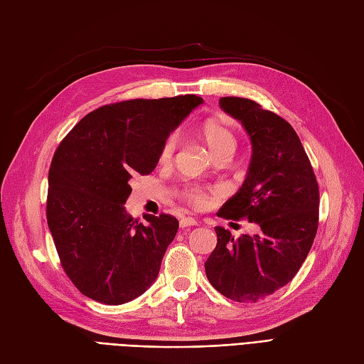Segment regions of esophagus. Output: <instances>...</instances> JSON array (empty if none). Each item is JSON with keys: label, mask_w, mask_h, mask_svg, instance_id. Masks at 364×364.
<instances>
[{"label": "esophagus", "mask_w": 364, "mask_h": 364, "mask_svg": "<svg viewBox=\"0 0 364 364\" xmlns=\"http://www.w3.org/2000/svg\"><path fill=\"white\" fill-rule=\"evenodd\" d=\"M197 225V220L193 218V217H183L181 218V228L185 229V228H191V226H196Z\"/></svg>", "instance_id": "esophagus-1"}]
</instances>
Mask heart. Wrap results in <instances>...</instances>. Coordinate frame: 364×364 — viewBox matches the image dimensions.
<instances>
[{"mask_svg": "<svg viewBox=\"0 0 364 364\" xmlns=\"http://www.w3.org/2000/svg\"><path fill=\"white\" fill-rule=\"evenodd\" d=\"M197 139L211 153L214 159L217 158H230L235 150V136L225 123L218 119H209L203 123L196 132ZM176 150V139L168 138L164 142L159 151V162L162 165H168L173 161ZM183 197L196 208H203L208 205V196L200 186H190L183 191Z\"/></svg>", "mask_w": 364, "mask_h": 364, "instance_id": "b5f03b06", "label": "heart"}]
</instances>
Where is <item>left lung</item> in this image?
<instances>
[{
    "label": "left lung",
    "instance_id": "8db88e82",
    "mask_svg": "<svg viewBox=\"0 0 364 364\" xmlns=\"http://www.w3.org/2000/svg\"><path fill=\"white\" fill-rule=\"evenodd\" d=\"M220 107L243 124L252 158L240 190L220 209L261 229L232 234L215 226L217 246L205 262L213 287L237 302H258L287 285L310 252L318 225V185L294 129L249 98L222 97Z\"/></svg>",
    "mask_w": 364,
    "mask_h": 364
}]
</instances>
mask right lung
<instances>
[{"label": "right lung", "instance_id": "right-lung-1", "mask_svg": "<svg viewBox=\"0 0 364 364\" xmlns=\"http://www.w3.org/2000/svg\"><path fill=\"white\" fill-rule=\"evenodd\" d=\"M203 100L178 95L95 109L63 138L48 171L47 222L77 289L106 305L144 293L179 229L178 218L126 213L135 176L150 174L171 132Z\"/></svg>", "mask_w": 364, "mask_h": 364}]
</instances>
